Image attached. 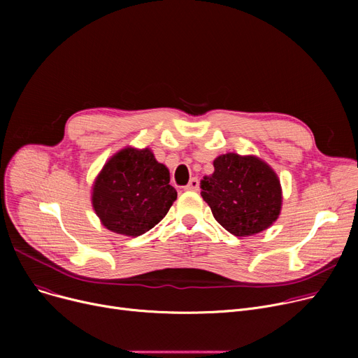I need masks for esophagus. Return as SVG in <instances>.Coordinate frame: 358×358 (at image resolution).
Returning <instances> with one entry per match:
<instances>
[{"instance_id":"1","label":"esophagus","mask_w":358,"mask_h":358,"mask_svg":"<svg viewBox=\"0 0 358 358\" xmlns=\"http://www.w3.org/2000/svg\"><path fill=\"white\" fill-rule=\"evenodd\" d=\"M184 190H187V192H197L199 190V180L197 178H192L189 181V184L184 187Z\"/></svg>"}]
</instances>
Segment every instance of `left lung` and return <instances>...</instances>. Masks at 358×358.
I'll return each mask as SVG.
<instances>
[{
  "label": "left lung",
  "instance_id": "1",
  "mask_svg": "<svg viewBox=\"0 0 358 358\" xmlns=\"http://www.w3.org/2000/svg\"><path fill=\"white\" fill-rule=\"evenodd\" d=\"M213 166V174L204 177L200 187L215 219L239 238L268 229L283 206L274 169L255 155L235 152L219 155Z\"/></svg>",
  "mask_w": 358,
  "mask_h": 358
}]
</instances>
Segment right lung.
Returning a JSON list of instances; mask_svg holds the SVG:
<instances>
[{"label":"right lung","instance_id":"right-lung-1","mask_svg":"<svg viewBox=\"0 0 358 358\" xmlns=\"http://www.w3.org/2000/svg\"><path fill=\"white\" fill-rule=\"evenodd\" d=\"M176 199L168 168L149 148L120 149L104 164L91 189L92 209L103 227L126 236L152 229Z\"/></svg>","mask_w":358,"mask_h":358}]
</instances>
